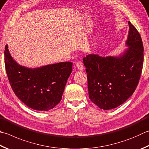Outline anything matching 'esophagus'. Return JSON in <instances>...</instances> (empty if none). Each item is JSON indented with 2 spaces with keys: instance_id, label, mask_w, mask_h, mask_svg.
Returning a JSON list of instances; mask_svg holds the SVG:
<instances>
[{
  "instance_id": "obj_1",
  "label": "esophagus",
  "mask_w": 149,
  "mask_h": 149,
  "mask_svg": "<svg viewBox=\"0 0 149 149\" xmlns=\"http://www.w3.org/2000/svg\"><path fill=\"white\" fill-rule=\"evenodd\" d=\"M76 67H77V69L78 70H80V71H82V70L84 69V65L81 62H77V63H76Z\"/></svg>"
}]
</instances>
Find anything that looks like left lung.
<instances>
[{
    "label": "left lung",
    "mask_w": 149,
    "mask_h": 149,
    "mask_svg": "<svg viewBox=\"0 0 149 149\" xmlns=\"http://www.w3.org/2000/svg\"><path fill=\"white\" fill-rule=\"evenodd\" d=\"M126 45L117 56L90 54L83 58L89 97L100 109L118 107L136 90L143 65V45L138 31L128 22Z\"/></svg>",
    "instance_id": "obj_1"
}]
</instances>
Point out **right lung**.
Segmentation results:
<instances>
[{
	"mask_svg": "<svg viewBox=\"0 0 149 149\" xmlns=\"http://www.w3.org/2000/svg\"><path fill=\"white\" fill-rule=\"evenodd\" d=\"M5 67L11 87L17 97L28 107L49 111L60 102L72 63L69 61L29 68L13 60L6 45Z\"/></svg>",
	"mask_w": 149,
	"mask_h": 149,
	"instance_id": "obj_1",
	"label": "right lung"
}]
</instances>
